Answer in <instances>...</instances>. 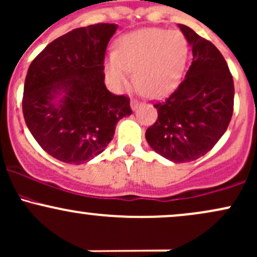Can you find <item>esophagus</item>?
Wrapping results in <instances>:
<instances>
[{
	"label": "esophagus",
	"instance_id": "34e87169",
	"mask_svg": "<svg viewBox=\"0 0 257 257\" xmlns=\"http://www.w3.org/2000/svg\"><path fill=\"white\" fill-rule=\"evenodd\" d=\"M139 106H140L139 101H137V100H132L131 101V107H132V109H133V111H135V109H137Z\"/></svg>",
	"mask_w": 257,
	"mask_h": 257
}]
</instances>
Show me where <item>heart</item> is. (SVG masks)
Returning a JSON list of instances; mask_svg holds the SVG:
<instances>
[{"instance_id": "obj_1", "label": "heart", "mask_w": 257, "mask_h": 257, "mask_svg": "<svg viewBox=\"0 0 257 257\" xmlns=\"http://www.w3.org/2000/svg\"><path fill=\"white\" fill-rule=\"evenodd\" d=\"M189 45L178 30L144 28L120 36L117 50L106 56L105 74L108 85L122 92L132 81L152 98L165 97L177 89L184 74Z\"/></svg>"}]
</instances>
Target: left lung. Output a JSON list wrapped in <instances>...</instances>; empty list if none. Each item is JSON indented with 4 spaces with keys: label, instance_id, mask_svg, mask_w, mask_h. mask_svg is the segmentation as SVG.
Segmentation results:
<instances>
[{
    "label": "left lung",
    "instance_id": "obj_1",
    "mask_svg": "<svg viewBox=\"0 0 257 257\" xmlns=\"http://www.w3.org/2000/svg\"><path fill=\"white\" fill-rule=\"evenodd\" d=\"M193 51V62L176 91L156 107V123L146 142L174 163L197 160L222 138L233 114L234 84L228 64L212 42L178 24Z\"/></svg>",
    "mask_w": 257,
    "mask_h": 257
}]
</instances>
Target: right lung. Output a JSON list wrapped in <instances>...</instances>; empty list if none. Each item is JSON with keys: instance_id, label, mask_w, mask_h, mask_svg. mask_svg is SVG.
I'll use <instances>...</instances> for the list:
<instances>
[{"instance_id": "1", "label": "right lung", "mask_w": 257, "mask_h": 257, "mask_svg": "<svg viewBox=\"0 0 257 257\" xmlns=\"http://www.w3.org/2000/svg\"><path fill=\"white\" fill-rule=\"evenodd\" d=\"M117 24L78 28L50 42L24 83L23 114L39 145L55 159L80 165L105 151L129 98L109 92L103 60Z\"/></svg>"}]
</instances>
